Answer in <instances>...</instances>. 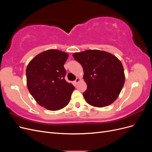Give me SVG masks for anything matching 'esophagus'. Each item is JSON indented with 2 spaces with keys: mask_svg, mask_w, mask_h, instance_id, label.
Listing matches in <instances>:
<instances>
[{
  "mask_svg": "<svg viewBox=\"0 0 152 152\" xmlns=\"http://www.w3.org/2000/svg\"><path fill=\"white\" fill-rule=\"evenodd\" d=\"M80 79H79V78H77V79H76V80H75V84H77L78 83V82H79V81H80Z\"/></svg>",
  "mask_w": 152,
  "mask_h": 152,
  "instance_id": "obj_1",
  "label": "esophagus"
}]
</instances>
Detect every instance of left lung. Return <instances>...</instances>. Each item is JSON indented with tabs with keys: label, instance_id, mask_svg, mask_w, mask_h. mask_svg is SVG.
Segmentation results:
<instances>
[{
	"label": "left lung",
	"instance_id": "8db88e82",
	"mask_svg": "<svg viewBox=\"0 0 152 152\" xmlns=\"http://www.w3.org/2000/svg\"><path fill=\"white\" fill-rule=\"evenodd\" d=\"M73 56L84 69V79L87 87L83 96L86 102L96 107L112 104L125 82L124 68L119 59L99 50L76 53Z\"/></svg>",
	"mask_w": 152,
	"mask_h": 152
}]
</instances>
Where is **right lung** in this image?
Returning <instances> with one entry per match:
<instances>
[{"label":"right lung","mask_w":152,"mask_h":152,"mask_svg":"<svg viewBox=\"0 0 152 152\" xmlns=\"http://www.w3.org/2000/svg\"><path fill=\"white\" fill-rule=\"evenodd\" d=\"M66 53L50 49L38 54L26 70L27 87L41 107L49 110H60L70 102L75 87L65 79Z\"/></svg>","instance_id":"right-lung-1"}]
</instances>
